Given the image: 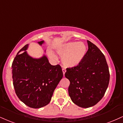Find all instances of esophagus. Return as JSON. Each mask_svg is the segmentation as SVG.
Listing matches in <instances>:
<instances>
[{"instance_id": "obj_1", "label": "esophagus", "mask_w": 123, "mask_h": 123, "mask_svg": "<svg viewBox=\"0 0 123 123\" xmlns=\"http://www.w3.org/2000/svg\"><path fill=\"white\" fill-rule=\"evenodd\" d=\"M62 70L63 74V76H64L65 73V72H66V69H65V68H62Z\"/></svg>"}]
</instances>
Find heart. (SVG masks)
Instances as JSON below:
<instances>
[{
    "label": "heart",
    "instance_id": "b5f03b06",
    "mask_svg": "<svg viewBox=\"0 0 123 123\" xmlns=\"http://www.w3.org/2000/svg\"><path fill=\"white\" fill-rule=\"evenodd\" d=\"M57 52L62 56L61 61L65 66L73 68L82 61L86 53V47L83 43L69 42L63 44L57 49ZM48 55L50 58H56L51 50H49Z\"/></svg>",
    "mask_w": 123,
    "mask_h": 123
}]
</instances>
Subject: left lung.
<instances>
[{"label": "left lung", "mask_w": 123, "mask_h": 123, "mask_svg": "<svg viewBox=\"0 0 123 123\" xmlns=\"http://www.w3.org/2000/svg\"><path fill=\"white\" fill-rule=\"evenodd\" d=\"M88 50L77 66L67 68L65 76L70 81L68 92L72 101L81 108L94 106L101 100L109 82L105 57L93 43L87 41Z\"/></svg>", "instance_id": "1"}]
</instances>
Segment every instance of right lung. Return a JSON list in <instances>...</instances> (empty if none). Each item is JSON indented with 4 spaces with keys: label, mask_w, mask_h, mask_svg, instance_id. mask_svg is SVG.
<instances>
[{
    "label": "right lung",
    "mask_w": 123,
    "mask_h": 123,
    "mask_svg": "<svg viewBox=\"0 0 123 123\" xmlns=\"http://www.w3.org/2000/svg\"><path fill=\"white\" fill-rule=\"evenodd\" d=\"M44 42L38 43L42 45ZM28 47L29 44L22 47L12 62L13 85L20 101L30 108H40L51 101L63 72L59 65H51L45 55L39 58L30 56Z\"/></svg>",
    "instance_id": "obj_1"
}]
</instances>
